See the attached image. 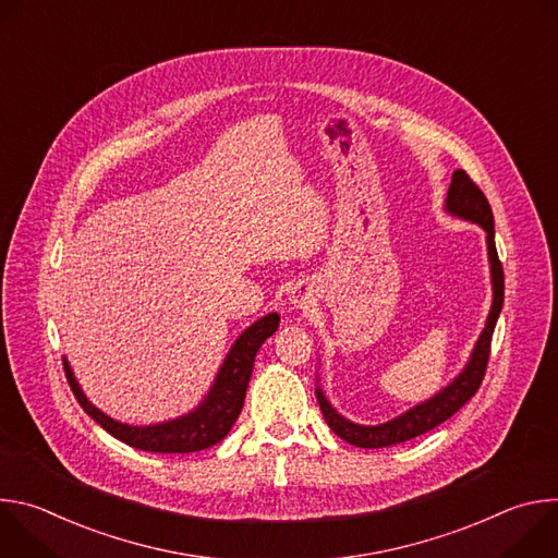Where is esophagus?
<instances>
[{"label": "esophagus", "instance_id": "34e87169", "mask_svg": "<svg viewBox=\"0 0 558 558\" xmlns=\"http://www.w3.org/2000/svg\"><path fill=\"white\" fill-rule=\"evenodd\" d=\"M291 302L298 306V308H306L308 304H311V295L306 293V289L302 287V284H295V287H291Z\"/></svg>", "mask_w": 558, "mask_h": 558}]
</instances>
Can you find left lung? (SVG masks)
<instances>
[{
  "label": "left lung",
  "mask_w": 558,
  "mask_h": 558,
  "mask_svg": "<svg viewBox=\"0 0 558 558\" xmlns=\"http://www.w3.org/2000/svg\"><path fill=\"white\" fill-rule=\"evenodd\" d=\"M446 209L454 216L465 218V220L480 222L488 233L486 241H488L490 274H493V308H490V315H488L486 329L480 336V342H476L468 366L463 368V373L450 386H446L441 392L430 397L428 402L411 409L409 413L395 417L386 424L360 426V424H353V422L344 420L327 402V397L323 395V390L317 388L315 390L317 404H320V411H323L329 428L340 439H344V441H349L357 448H386V446L402 444V441H409L413 437H420V435L433 430L435 426H439L441 422L452 417L470 400V397L476 390H480V386L484 381L486 366H488V360H490L493 333H495L497 317H499L501 306H504V265L499 260L497 245H495V218H493V209H490V203H488L486 194L463 170H457L452 174V181H450V187H448V198H446Z\"/></svg>",
  "instance_id": "left-lung-1"
}]
</instances>
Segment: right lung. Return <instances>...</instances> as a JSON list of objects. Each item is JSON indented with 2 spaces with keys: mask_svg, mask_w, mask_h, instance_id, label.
Segmentation results:
<instances>
[{
  "mask_svg": "<svg viewBox=\"0 0 558 558\" xmlns=\"http://www.w3.org/2000/svg\"><path fill=\"white\" fill-rule=\"evenodd\" d=\"M278 323H280L278 313H269L260 317L256 325H252L231 347L227 360L222 362L216 375V381L209 395L205 397V402L194 413L166 424L141 428V426H128L110 420L88 402V397L82 392V388H78L65 360H63V371L76 397V402L82 404V409L101 428H106L119 441L147 452H196L227 437L233 422L238 420V415H241L256 353L263 347V342L276 333Z\"/></svg>",
  "mask_w": 558,
  "mask_h": 558,
  "instance_id": "obj_1",
  "label": "right lung"
}]
</instances>
